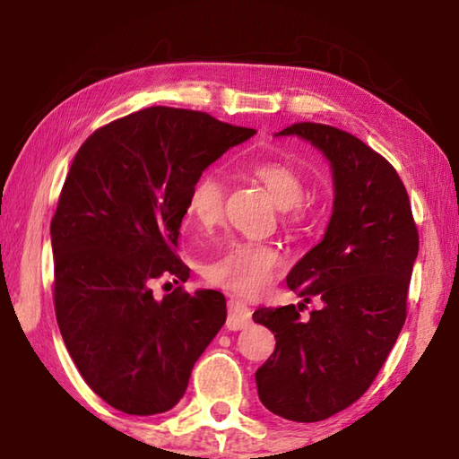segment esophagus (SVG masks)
Instances as JSON below:
<instances>
[{"label": "esophagus", "mask_w": 459, "mask_h": 459, "mask_svg": "<svg viewBox=\"0 0 459 459\" xmlns=\"http://www.w3.org/2000/svg\"><path fill=\"white\" fill-rule=\"evenodd\" d=\"M251 324V309H248L243 301L229 299V317L227 328L229 330H243Z\"/></svg>", "instance_id": "1"}]
</instances>
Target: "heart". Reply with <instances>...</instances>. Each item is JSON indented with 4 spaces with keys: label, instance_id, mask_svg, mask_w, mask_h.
<instances>
[{
    "label": "heart",
    "instance_id": "obj_1",
    "mask_svg": "<svg viewBox=\"0 0 459 459\" xmlns=\"http://www.w3.org/2000/svg\"><path fill=\"white\" fill-rule=\"evenodd\" d=\"M248 174L263 184L279 208L287 211V222L301 224L306 208L301 198L306 194L304 178L291 164L281 160L255 161ZM227 188L214 172L200 174L186 196V212L202 230L219 227L224 212ZM285 265L279 248L259 243H227L214 261L202 263V275L208 283L238 295H259L275 281Z\"/></svg>",
    "mask_w": 459,
    "mask_h": 459
}]
</instances>
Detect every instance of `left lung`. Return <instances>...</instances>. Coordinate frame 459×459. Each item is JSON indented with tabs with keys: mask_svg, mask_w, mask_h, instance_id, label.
I'll return each mask as SVG.
<instances>
[{
	"mask_svg": "<svg viewBox=\"0 0 459 459\" xmlns=\"http://www.w3.org/2000/svg\"><path fill=\"white\" fill-rule=\"evenodd\" d=\"M279 135L312 142L332 164L333 211L287 287L322 307L301 320L295 306L259 307L253 320L275 333L257 370L259 399L298 423L324 421L368 391L407 317L419 232L405 184L359 137L322 123H293Z\"/></svg>",
	"mask_w": 459,
	"mask_h": 459,
	"instance_id": "8db88e82",
	"label": "left lung"
}]
</instances>
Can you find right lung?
Returning a JSON list of instances; mask_svg holds the SVG:
<instances>
[{"label":"right lung","mask_w":459,"mask_h":459,"mask_svg":"<svg viewBox=\"0 0 459 459\" xmlns=\"http://www.w3.org/2000/svg\"><path fill=\"white\" fill-rule=\"evenodd\" d=\"M257 131L208 113L147 107L99 127L76 152L50 222L54 309L76 368L127 415L169 411L227 320L221 291L186 283L178 257L194 180ZM169 285V283H166Z\"/></svg>","instance_id":"add662e5"}]
</instances>
